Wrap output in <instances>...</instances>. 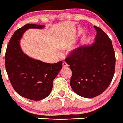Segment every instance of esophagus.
I'll use <instances>...</instances> for the list:
<instances>
[{
    "label": "esophagus",
    "instance_id": "esophagus-1",
    "mask_svg": "<svg viewBox=\"0 0 123 123\" xmlns=\"http://www.w3.org/2000/svg\"><path fill=\"white\" fill-rule=\"evenodd\" d=\"M62 65H63V67H68V64L66 62H65V61H63Z\"/></svg>",
    "mask_w": 123,
    "mask_h": 123
}]
</instances>
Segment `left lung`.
<instances>
[{
  "instance_id": "8db88e82",
  "label": "left lung",
  "mask_w": 123,
  "mask_h": 123,
  "mask_svg": "<svg viewBox=\"0 0 123 123\" xmlns=\"http://www.w3.org/2000/svg\"><path fill=\"white\" fill-rule=\"evenodd\" d=\"M90 45L74 49L65 61L72 71L71 87L78 95L92 98L109 86L114 75L115 54L111 40L100 28Z\"/></svg>"
}]
</instances>
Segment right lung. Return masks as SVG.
I'll return each mask as SVG.
<instances>
[{
	"instance_id": "right-lung-1",
	"label": "right lung",
	"mask_w": 123,
	"mask_h": 123,
	"mask_svg": "<svg viewBox=\"0 0 123 123\" xmlns=\"http://www.w3.org/2000/svg\"><path fill=\"white\" fill-rule=\"evenodd\" d=\"M45 25H25L15 31L5 55L6 69L12 87L20 96L41 100L50 94L53 82L62 67V61L48 63L31 58L21 50L20 41L27 29H43Z\"/></svg>"
}]
</instances>
